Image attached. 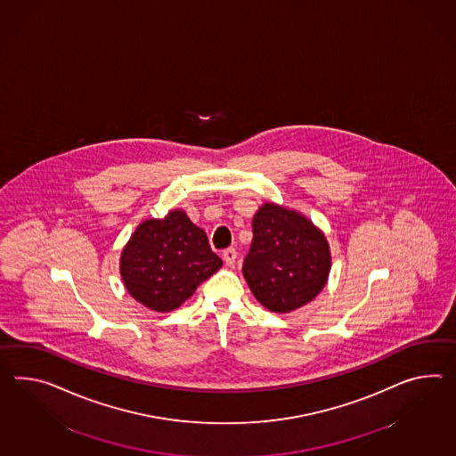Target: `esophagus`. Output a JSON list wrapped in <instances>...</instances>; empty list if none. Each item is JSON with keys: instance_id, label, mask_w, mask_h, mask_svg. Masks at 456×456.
<instances>
[{"instance_id": "esophagus-1", "label": "esophagus", "mask_w": 456, "mask_h": 456, "mask_svg": "<svg viewBox=\"0 0 456 456\" xmlns=\"http://www.w3.org/2000/svg\"><path fill=\"white\" fill-rule=\"evenodd\" d=\"M224 262H225V265H229V267H232L233 264H235V260H237V250L235 248H225L223 252Z\"/></svg>"}]
</instances>
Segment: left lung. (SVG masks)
Here are the masks:
<instances>
[{"mask_svg": "<svg viewBox=\"0 0 456 456\" xmlns=\"http://www.w3.org/2000/svg\"><path fill=\"white\" fill-rule=\"evenodd\" d=\"M254 239L242 273L267 310L289 313L310 303L331 268L322 231L298 212L264 204L252 221Z\"/></svg>", "mask_w": 456, "mask_h": 456, "instance_id": "left-lung-1", "label": "left lung"}]
</instances>
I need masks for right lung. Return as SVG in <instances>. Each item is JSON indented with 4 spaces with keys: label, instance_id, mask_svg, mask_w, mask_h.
I'll list each match as a JSON object with an SVG mask.
<instances>
[{
    "label": "right lung",
    "instance_id": "right-lung-1",
    "mask_svg": "<svg viewBox=\"0 0 456 456\" xmlns=\"http://www.w3.org/2000/svg\"><path fill=\"white\" fill-rule=\"evenodd\" d=\"M223 267L206 232L183 211L136 227L123 248L120 273L134 300L155 311L176 310Z\"/></svg>",
    "mask_w": 456,
    "mask_h": 456
}]
</instances>
